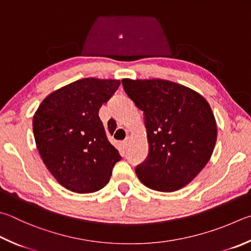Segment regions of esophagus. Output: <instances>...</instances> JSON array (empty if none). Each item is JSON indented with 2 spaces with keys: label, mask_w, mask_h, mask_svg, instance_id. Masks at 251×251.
Returning a JSON list of instances; mask_svg holds the SVG:
<instances>
[{
  "label": "esophagus",
  "mask_w": 251,
  "mask_h": 251,
  "mask_svg": "<svg viewBox=\"0 0 251 251\" xmlns=\"http://www.w3.org/2000/svg\"><path fill=\"white\" fill-rule=\"evenodd\" d=\"M130 141H131L130 137H129V136H127V137L125 138V140H123V143H122L123 147H124V148H127V147H128L129 144H130Z\"/></svg>",
  "instance_id": "esophagus-1"
}]
</instances>
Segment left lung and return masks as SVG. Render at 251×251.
<instances>
[{
	"label": "left lung",
	"mask_w": 251,
	"mask_h": 251,
	"mask_svg": "<svg viewBox=\"0 0 251 251\" xmlns=\"http://www.w3.org/2000/svg\"><path fill=\"white\" fill-rule=\"evenodd\" d=\"M145 114L149 153L136 168L141 183L175 192L191 183L212 157L217 125L208 102L188 86L162 79H123Z\"/></svg>",
	"instance_id": "obj_1"
}]
</instances>
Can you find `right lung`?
Masks as SVG:
<instances>
[{"mask_svg": "<svg viewBox=\"0 0 251 251\" xmlns=\"http://www.w3.org/2000/svg\"><path fill=\"white\" fill-rule=\"evenodd\" d=\"M120 84L114 79H80L47 95L34 114L40 157L58 183L72 192L103 189L122 159L99 117L100 107Z\"/></svg>", "mask_w": 251, "mask_h": 251, "instance_id": "obj_1", "label": "right lung"}]
</instances>
